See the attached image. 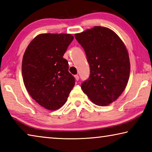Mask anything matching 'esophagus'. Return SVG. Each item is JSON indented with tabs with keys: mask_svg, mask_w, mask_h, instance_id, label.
Wrapping results in <instances>:
<instances>
[{
	"mask_svg": "<svg viewBox=\"0 0 152 152\" xmlns=\"http://www.w3.org/2000/svg\"><path fill=\"white\" fill-rule=\"evenodd\" d=\"M74 78H75V80L76 81H78V80H79V76H78V75H75L74 76Z\"/></svg>",
	"mask_w": 152,
	"mask_h": 152,
	"instance_id": "34e87169",
	"label": "esophagus"
}]
</instances>
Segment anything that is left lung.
Instances as JSON below:
<instances>
[{"label":"left lung","instance_id":"obj_1","mask_svg":"<svg viewBox=\"0 0 152 152\" xmlns=\"http://www.w3.org/2000/svg\"><path fill=\"white\" fill-rule=\"evenodd\" d=\"M75 37L85 51L91 68L89 78L81 88L98 106L116 101L129 78L130 61L127 48L116 33L107 27L94 26Z\"/></svg>","mask_w":152,"mask_h":152}]
</instances>
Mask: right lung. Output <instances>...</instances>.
Instances as JSON below:
<instances>
[{"mask_svg":"<svg viewBox=\"0 0 152 152\" xmlns=\"http://www.w3.org/2000/svg\"><path fill=\"white\" fill-rule=\"evenodd\" d=\"M74 39L69 33H41L28 45L22 61L25 88L37 103L50 110L66 103L75 85L63 58Z\"/></svg>","mask_w":152,"mask_h":152,"instance_id":"obj_1","label":"right lung"}]
</instances>
